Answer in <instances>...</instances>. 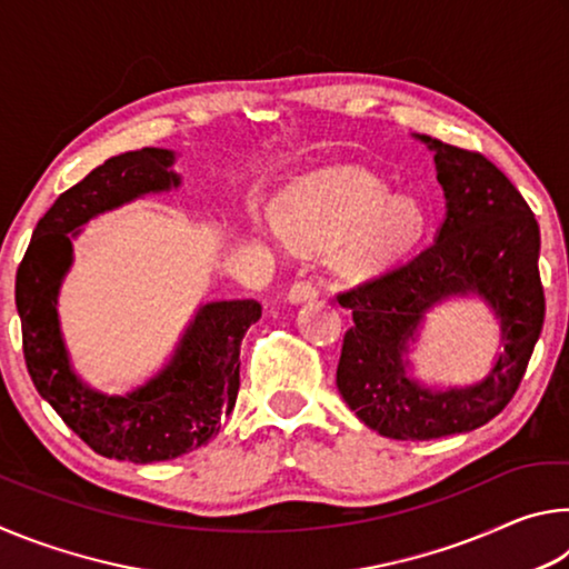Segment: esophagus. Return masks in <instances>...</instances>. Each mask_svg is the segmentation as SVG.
<instances>
[{"instance_id": "esophagus-1", "label": "esophagus", "mask_w": 569, "mask_h": 569, "mask_svg": "<svg viewBox=\"0 0 569 569\" xmlns=\"http://www.w3.org/2000/svg\"><path fill=\"white\" fill-rule=\"evenodd\" d=\"M319 296V286L313 281H296L291 288H288V301L291 303H303L311 301V298Z\"/></svg>"}]
</instances>
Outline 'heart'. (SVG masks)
Returning a JSON list of instances; mask_svg holds the SVG:
<instances>
[{
    "mask_svg": "<svg viewBox=\"0 0 569 569\" xmlns=\"http://www.w3.org/2000/svg\"><path fill=\"white\" fill-rule=\"evenodd\" d=\"M423 213L417 200L389 198L369 172L331 170L301 182L278 208V228L298 246L336 243V263L349 273H373L419 243Z\"/></svg>",
    "mask_w": 569,
    "mask_h": 569,
    "instance_id": "1",
    "label": "heart"
}]
</instances>
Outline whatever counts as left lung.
I'll list each match as a JSON object with an SVG mask.
<instances>
[{
    "mask_svg": "<svg viewBox=\"0 0 569 569\" xmlns=\"http://www.w3.org/2000/svg\"><path fill=\"white\" fill-rule=\"evenodd\" d=\"M417 138L435 150L445 223L411 261L339 293L353 326L343 336L336 387L366 427L399 441L465 435L495 419L512 401L545 323L539 226L525 198L481 152ZM469 292L496 311L506 351L479 385L423 388L406 373L408 341L431 305Z\"/></svg>",
    "mask_w": 569,
    "mask_h": 569,
    "instance_id": "obj_1",
    "label": "left lung"
}]
</instances>
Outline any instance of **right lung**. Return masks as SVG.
I'll list each match as a JSON object with an SVG mask.
<instances>
[{
    "label": "right lung",
    "instance_id": "1",
    "mask_svg": "<svg viewBox=\"0 0 569 569\" xmlns=\"http://www.w3.org/2000/svg\"><path fill=\"white\" fill-rule=\"evenodd\" d=\"M172 162L176 152L162 148L122 152L64 190L37 223L14 283L27 371L40 397L98 455L134 465L176 459L218 435L220 419L236 407L240 341L261 319L253 298L200 306L172 359L124 397L94 391L74 373L57 316L72 238L80 233L71 230L148 192L178 188Z\"/></svg>",
    "mask_w": 569,
    "mask_h": 569
}]
</instances>
